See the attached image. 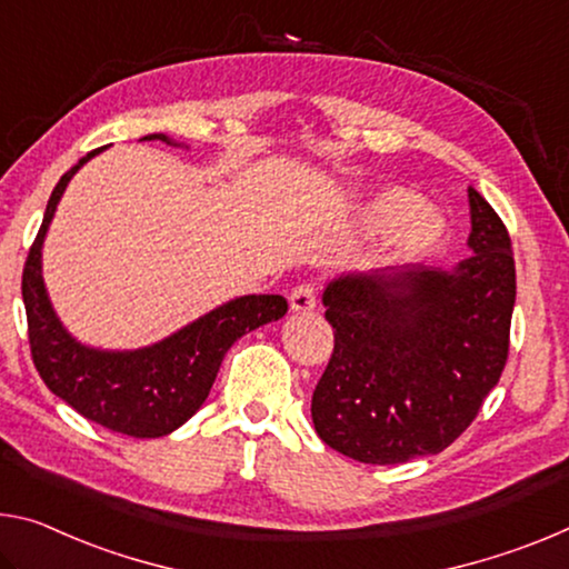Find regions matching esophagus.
<instances>
[{"label": "esophagus", "mask_w": 569, "mask_h": 569, "mask_svg": "<svg viewBox=\"0 0 569 569\" xmlns=\"http://www.w3.org/2000/svg\"><path fill=\"white\" fill-rule=\"evenodd\" d=\"M288 306H291V311L296 313H309L317 309V291H313V286L303 283L299 288H293L291 296H288Z\"/></svg>", "instance_id": "1"}]
</instances>
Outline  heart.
Masks as SVG:
<instances>
[{"label": "heart", "instance_id": "heart-1", "mask_svg": "<svg viewBox=\"0 0 569 569\" xmlns=\"http://www.w3.org/2000/svg\"><path fill=\"white\" fill-rule=\"evenodd\" d=\"M357 228L382 232L377 258L385 263H402L428 256L446 240V218L436 207L422 204V197L408 187L387 184L359 204Z\"/></svg>", "mask_w": 569, "mask_h": 569}]
</instances>
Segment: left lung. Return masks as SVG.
Masks as SVG:
<instances>
[{
    "label": "left lung",
    "instance_id": "left-lung-1",
    "mask_svg": "<svg viewBox=\"0 0 569 569\" xmlns=\"http://www.w3.org/2000/svg\"><path fill=\"white\" fill-rule=\"evenodd\" d=\"M471 256L453 268L345 270L321 293L333 351L311 398L329 448L395 466L471 426L507 365L517 301L509 232L468 187Z\"/></svg>",
    "mask_w": 569,
    "mask_h": 569
}]
</instances>
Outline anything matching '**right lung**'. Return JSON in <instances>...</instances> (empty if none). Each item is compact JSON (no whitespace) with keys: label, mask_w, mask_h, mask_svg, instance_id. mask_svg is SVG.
Segmentation results:
<instances>
[{"label":"right lung","mask_w":569,"mask_h":569,"mask_svg":"<svg viewBox=\"0 0 569 569\" xmlns=\"http://www.w3.org/2000/svg\"><path fill=\"white\" fill-rule=\"evenodd\" d=\"M141 141L187 147L167 133H149ZM103 149L90 151L66 171L44 207L42 228L22 273L30 349L42 382L83 418L131 438H161L202 408L228 349L248 331L281 319L288 303L283 296L270 293L238 296L139 349H101L76 339L50 301L42 278V246L70 179Z\"/></svg>","instance_id":"add662e5"}]
</instances>
